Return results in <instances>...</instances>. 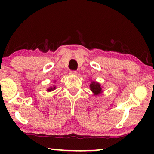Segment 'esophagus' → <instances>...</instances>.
<instances>
[{
    "instance_id": "esophagus-1",
    "label": "esophagus",
    "mask_w": 154,
    "mask_h": 154,
    "mask_svg": "<svg viewBox=\"0 0 154 154\" xmlns=\"http://www.w3.org/2000/svg\"><path fill=\"white\" fill-rule=\"evenodd\" d=\"M71 75H76L77 74V71H70V72H69Z\"/></svg>"
}]
</instances>
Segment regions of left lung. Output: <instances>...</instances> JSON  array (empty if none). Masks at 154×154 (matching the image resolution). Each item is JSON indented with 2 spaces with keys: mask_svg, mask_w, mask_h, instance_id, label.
<instances>
[{
  "mask_svg": "<svg viewBox=\"0 0 154 154\" xmlns=\"http://www.w3.org/2000/svg\"><path fill=\"white\" fill-rule=\"evenodd\" d=\"M90 90L93 92L94 95H98V94H100L102 92L101 85L99 83H97V82L92 81L90 85Z\"/></svg>",
  "mask_w": 154,
  "mask_h": 154,
  "instance_id": "left-lung-1",
  "label": "left lung"
}]
</instances>
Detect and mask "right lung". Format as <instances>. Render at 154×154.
<instances>
[{
  "instance_id": "right-lung-1",
  "label": "right lung",
  "mask_w": 154,
  "mask_h": 154,
  "mask_svg": "<svg viewBox=\"0 0 154 154\" xmlns=\"http://www.w3.org/2000/svg\"><path fill=\"white\" fill-rule=\"evenodd\" d=\"M55 89H56V87L54 85L53 87H50V88H48V92H50V91H52V90H54Z\"/></svg>"
}]
</instances>
